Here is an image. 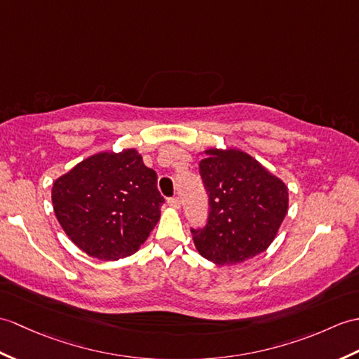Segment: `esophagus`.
Returning <instances> with one entry per match:
<instances>
[{
    "mask_svg": "<svg viewBox=\"0 0 359 359\" xmlns=\"http://www.w3.org/2000/svg\"><path fill=\"white\" fill-rule=\"evenodd\" d=\"M168 205L172 208V210H180V200H179V197L168 198Z\"/></svg>",
    "mask_w": 359,
    "mask_h": 359,
    "instance_id": "obj_1",
    "label": "esophagus"
}]
</instances>
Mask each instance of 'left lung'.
<instances>
[{"instance_id": "left-lung-1", "label": "left lung", "mask_w": 359, "mask_h": 359, "mask_svg": "<svg viewBox=\"0 0 359 359\" xmlns=\"http://www.w3.org/2000/svg\"><path fill=\"white\" fill-rule=\"evenodd\" d=\"M200 156L210 214L203 229H191L197 252L219 266L264 252L287 214V185L238 148H208Z\"/></svg>"}]
</instances>
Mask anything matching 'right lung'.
Wrapping results in <instances>:
<instances>
[{"label":"right lung","instance_id":"1","mask_svg":"<svg viewBox=\"0 0 359 359\" xmlns=\"http://www.w3.org/2000/svg\"><path fill=\"white\" fill-rule=\"evenodd\" d=\"M53 211L82 252L116 262L139 251L161 219L157 174L135 148L102 151L53 182Z\"/></svg>","mask_w":359,"mask_h":359}]
</instances>
